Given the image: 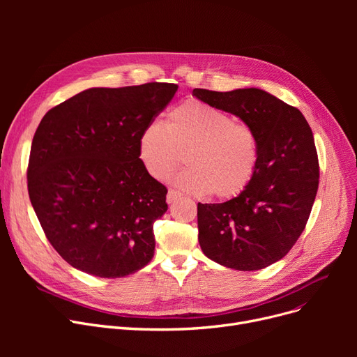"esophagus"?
Returning a JSON list of instances; mask_svg holds the SVG:
<instances>
[{
    "label": "esophagus",
    "mask_w": 357,
    "mask_h": 357,
    "mask_svg": "<svg viewBox=\"0 0 357 357\" xmlns=\"http://www.w3.org/2000/svg\"><path fill=\"white\" fill-rule=\"evenodd\" d=\"M181 198V194L175 190H169L167 191V195H166V202L167 204H174L175 201H178Z\"/></svg>",
    "instance_id": "1"
}]
</instances>
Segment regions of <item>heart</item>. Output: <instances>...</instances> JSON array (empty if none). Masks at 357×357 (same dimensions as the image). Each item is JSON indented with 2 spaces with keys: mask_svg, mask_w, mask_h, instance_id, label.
Here are the masks:
<instances>
[{
  "mask_svg": "<svg viewBox=\"0 0 357 357\" xmlns=\"http://www.w3.org/2000/svg\"><path fill=\"white\" fill-rule=\"evenodd\" d=\"M179 190L194 195L233 198L248 188L259 165L255 131L207 102L186 101L149 123L139 137V158L150 176L165 179L182 162Z\"/></svg>",
  "mask_w": 357,
  "mask_h": 357,
  "instance_id": "obj_1",
  "label": "heart"
}]
</instances>
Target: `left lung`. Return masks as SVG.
<instances>
[{"mask_svg": "<svg viewBox=\"0 0 357 357\" xmlns=\"http://www.w3.org/2000/svg\"><path fill=\"white\" fill-rule=\"evenodd\" d=\"M238 117L259 142L257 171L248 188L221 204L198 202L204 255L236 271H259L282 259L305 229L318 190L312 131L295 107L259 88L192 91Z\"/></svg>", "mask_w": 357, "mask_h": 357, "instance_id": "8db88e82", "label": "left lung"}]
</instances>
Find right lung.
Returning a JSON list of instances; mask_svg holds the SVG:
<instances>
[{"mask_svg":"<svg viewBox=\"0 0 357 357\" xmlns=\"http://www.w3.org/2000/svg\"><path fill=\"white\" fill-rule=\"evenodd\" d=\"M176 91L162 82L89 88L42 119L31 142L29 197L70 266L114 279L152 260L167 190L140 162L139 137Z\"/></svg>","mask_w":357,"mask_h":357,"instance_id":"obj_1","label":"right lung"}]
</instances>
